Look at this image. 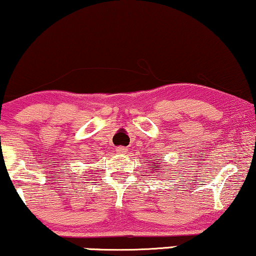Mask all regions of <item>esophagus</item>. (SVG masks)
Listing matches in <instances>:
<instances>
[{"mask_svg":"<svg viewBox=\"0 0 256 256\" xmlns=\"http://www.w3.org/2000/svg\"><path fill=\"white\" fill-rule=\"evenodd\" d=\"M116 152H118V154H126V153L128 152V150H127V148H126V147H121V146H120V147L116 148Z\"/></svg>","mask_w":256,"mask_h":256,"instance_id":"esophagus-1","label":"esophagus"}]
</instances>
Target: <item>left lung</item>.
<instances>
[{
    "mask_svg": "<svg viewBox=\"0 0 256 256\" xmlns=\"http://www.w3.org/2000/svg\"><path fill=\"white\" fill-rule=\"evenodd\" d=\"M152 168L154 170V171H156V172H158V173H160V172H164V171H162V167H160V164H158V162H154L153 164H152Z\"/></svg>",
    "mask_w": 256,
    "mask_h": 256,
    "instance_id": "left-lung-1",
    "label": "left lung"
}]
</instances>
